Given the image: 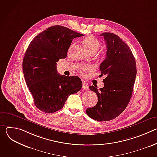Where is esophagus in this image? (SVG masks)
Returning a JSON list of instances; mask_svg holds the SVG:
<instances>
[{
  "label": "esophagus",
  "instance_id": "esophagus-1",
  "mask_svg": "<svg viewBox=\"0 0 157 157\" xmlns=\"http://www.w3.org/2000/svg\"><path fill=\"white\" fill-rule=\"evenodd\" d=\"M82 89H85V90H87V89H89V87L87 86V84L85 81H82Z\"/></svg>",
  "mask_w": 157,
  "mask_h": 157
}]
</instances>
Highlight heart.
<instances>
[{
  "label": "heart",
  "instance_id": "1",
  "mask_svg": "<svg viewBox=\"0 0 157 157\" xmlns=\"http://www.w3.org/2000/svg\"><path fill=\"white\" fill-rule=\"evenodd\" d=\"M82 43L85 49L90 54L92 53H96L101 47V43L99 41V40L92 35L88 36L84 38L82 41ZM74 46L75 44L73 43L70 46V50ZM91 68V66H80L78 68V71L79 74H81L82 76H85L86 72L88 71H90Z\"/></svg>",
  "mask_w": 157,
  "mask_h": 157
}]
</instances>
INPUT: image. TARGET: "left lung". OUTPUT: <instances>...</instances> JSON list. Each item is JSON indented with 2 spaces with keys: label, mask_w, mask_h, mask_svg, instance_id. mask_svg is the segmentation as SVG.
<instances>
[{
  "label": "left lung",
  "mask_w": 157,
  "mask_h": 157,
  "mask_svg": "<svg viewBox=\"0 0 157 157\" xmlns=\"http://www.w3.org/2000/svg\"><path fill=\"white\" fill-rule=\"evenodd\" d=\"M106 58L100 65L104 86L98 89L91 86L98 101L86 109V114L97 121H108L119 116L127 106L133 92L137 75L136 59L127 44L117 35L105 32Z\"/></svg>",
  "instance_id": "1"
}]
</instances>
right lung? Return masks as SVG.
Returning <instances> with one entry per match:
<instances>
[{"instance_id":"obj_1","label":"right lung","mask_w":157,"mask_h":157,"mask_svg":"<svg viewBox=\"0 0 157 157\" xmlns=\"http://www.w3.org/2000/svg\"><path fill=\"white\" fill-rule=\"evenodd\" d=\"M83 36L60 25L48 28L30 43L24 57L23 72L36 107L45 113L62 109L68 96L81 90L76 76L59 75L56 62L65 58L74 38Z\"/></svg>"}]
</instances>
